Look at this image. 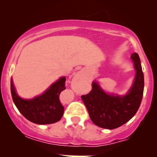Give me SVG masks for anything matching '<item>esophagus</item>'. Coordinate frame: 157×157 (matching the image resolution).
<instances>
[{"label": "esophagus", "instance_id": "1", "mask_svg": "<svg viewBox=\"0 0 157 157\" xmlns=\"http://www.w3.org/2000/svg\"><path fill=\"white\" fill-rule=\"evenodd\" d=\"M84 82H85V77L83 75V73L82 71H78L72 79V85L82 84Z\"/></svg>", "mask_w": 157, "mask_h": 157}]
</instances>
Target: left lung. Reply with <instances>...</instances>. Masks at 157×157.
<instances>
[{
	"label": "left lung",
	"mask_w": 157,
	"mask_h": 157,
	"mask_svg": "<svg viewBox=\"0 0 157 157\" xmlns=\"http://www.w3.org/2000/svg\"><path fill=\"white\" fill-rule=\"evenodd\" d=\"M130 59L134 63L136 75L132 86L126 95L107 94L94 81L92 90L82 96L95 125L109 130L116 129L128 122L138 112L143 96L144 75L138 53H133Z\"/></svg>",
	"instance_id": "obj_1"
}]
</instances>
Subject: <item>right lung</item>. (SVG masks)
I'll list each match as a JSON object with an SVG mask.
<instances>
[{
	"label": "right lung",
	"instance_id": "obj_1",
	"mask_svg": "<svg viewBox=\"0 0 157 157\" xmlns=\"http://www.w3.org/2000/svg\"><path fill=\"white\" fill-rule=\"evenodd\" d=\"M65 82L66 78H60L41 95L33 99L25 100L16 94L13 82L11 79L12 100L19 112L29 121L41 125L56 123L61 119L64 111L59 96L66 89Z\"/></svg>",
	"mask_w": 157,
	"mask_h": 157
}]
</instances>
